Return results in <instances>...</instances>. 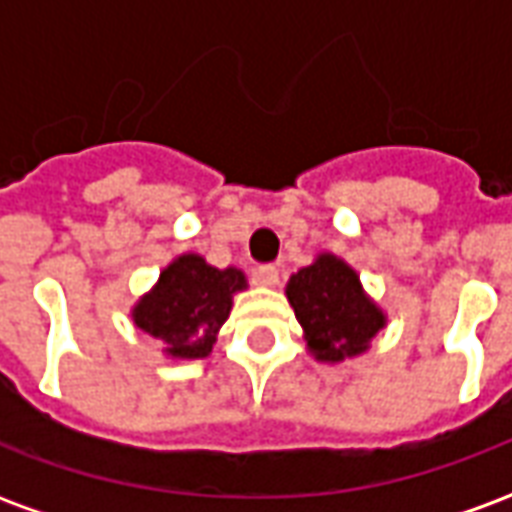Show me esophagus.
Segmentation results:
<instances>
[{
	"mask_svg": "<svg viewBox=\"0 0 512 512\" xmlns=\"http://www.w3.org/2000/svg\"><path fill=\"white\" fill-rule=\"evenodd\" d=\"M252 277H255L257 285H263V288H277L279 268L277 266H257L255 271H252Z\"/></svg>",
	"mask_w": 512,
	"mask_h": 512,
	"instance_id": "obj_1",
	"label": "esophagus"
}]
</instances>
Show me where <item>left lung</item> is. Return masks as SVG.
Returning <instances> with one entry per match:
<instances>
[{"mask_svg":"<svg viewBox=\"0 0 512 512\" xmlns=\"http://www.w3.org/2000/svg\"><path fill=\"white\" fill-rule=\"evenodd\" d=\"M285 296L301 323L307 354L323 365L367 354L389 321L359 271L332 252H318L310 266L299 268L288 279Z\"/></svg>","mask_w":512,"mask_h":512,"instance_id":"obj_1","label":"left lung"}]
</instances>
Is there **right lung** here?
<instances>
[{"instance_id": "1", "label": "right lung", "mask_w": 512, "mask_h": 512, "mask_svg": "<svg viewBox=\"0 0 512 512\" xmlns=\"http://www.w3.org/2000/svg\"><path fill=\"white\" fill-rule=\"evenodd\" d=\"M246 288L241 268H216L197 252H183L169 260L156 285L134 301L131 321L161 343L167 359H205L233 310V296Z\"/></svg>"}]
</instances>
